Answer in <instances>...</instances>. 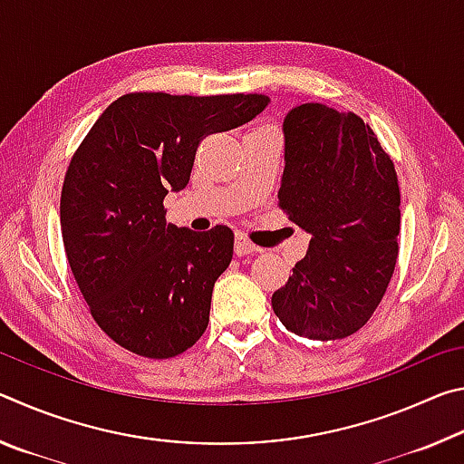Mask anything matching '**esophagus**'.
Here are the masks:
<instances>
[{
	"instance_id": "1",
	"label": "esophagus",
	"mask_w": 464,
	"mask_h": 464,
	"mask_svg": "<svg viewBox=\"0 0 464 464\" xmlns=\"http://www.w3.org/2000/svg\"><path fill=\"white\" fill-rule=\"evenodd\" d=\"M257 249L260 247H257L256 243L247 237V235L235 233V254L247 256V254H254V251H257Z\"/></svg>"
}]
</instances>
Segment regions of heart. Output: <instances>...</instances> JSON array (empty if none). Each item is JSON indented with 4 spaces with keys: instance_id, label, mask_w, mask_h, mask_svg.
<instances>
[{
    "instance_id": "b5f03b06",
    "label": "heart",
    "mask_w": 464,
    "mask_h": 464,
    "mask_svg": "<svg viewBox=\"0 0 464 464\" xmlns=\"http://www.w3.org/2000/svg\"><path fill=\"white\" fill-rule=\"evenodd\" d=\"M256 130H272L270 127H260V129H256ZM251 132H254V130H251Z\"/></svg>"
}]
</instances>
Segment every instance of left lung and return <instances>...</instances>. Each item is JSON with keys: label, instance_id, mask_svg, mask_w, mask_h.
<instances>
[{"label": "left lung", "instance_id": "obj_1", "mask_svg": "<svg viewBox=\"0 0 464 464\" xmlns=\"http://www.w3.org/2000/svg\"><path fill=\"white\" fill-rule=\"evenodd\" d=\"M278 207L311 235L293 276L272 295L290 334L343 340L382 301L399 256L401 194L391 155L354 112L301 104L285 119Z\"/></svg>", "mask_w": 464, "mask_h": 464}]
</instances>
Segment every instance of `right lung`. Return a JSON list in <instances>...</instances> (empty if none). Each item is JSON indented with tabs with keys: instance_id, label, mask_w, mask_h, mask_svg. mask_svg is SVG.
Here are the masks:
<instances>
[{
	"instance_id": "obj_1",
	"label": "right lung",
	"mask_w": 464,
	"mask_h": 464,
	"mask_svg": "<svg viewBox=\"0 0 464 464\" xmlns=\"http://www.w3.org/2000/svg\"><path fill=\"white\" fill-rule=\"evenodd\" d=\"M266 106L262 93H124L75 149L61 190L67 262L93 321L124 350L174 358L207 329L233 231L178 229L166 223L163 198L186 188L204 137Z\"/></svg>"
}]
</instances>
